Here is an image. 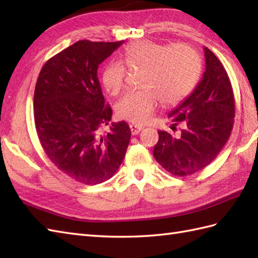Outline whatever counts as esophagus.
Instances as JSON below:
<instances>
[{
	"mask_svg": "<svg viewBox=\"0 0 258 258\" xmlns=\"http://www.w3.org/2000/svg\"><path fill=\"white\" fill-rule=\"evenodd\" d=\"M130 128H131V132H132L133 135L139 134L141 131L143 130V127H142L141 125H138V124H130Z\"/></svg>",
	"mask_w": 258,
	"mask_h": 258,
	"instance_id": "esophagus-1",
	"label": "esophagus"
}]
</instances>
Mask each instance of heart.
Instances as JSON below:
<instances>
[{
    "label": "heart",
    "instance_id": "b5f03b06",
    "mask_svg": "<svg viewBox=\"0 0 258 258\" xmlns=\"http://www.w3.org/2000/svg\"><path fill=\"white\" fill-rule=\"evenodd\" d=\"M120 62L128 70L143 69L139 79L143 87L126 93L115 106L119 118L136 124L149 122L160 101L168 106L184 101L202 72L199 53L185 44L139 41L125 47ZM125 75L122 64L108 63L101 72V83L109 94L116 95L123 89Z\"/></svg>",
    "mask_w": 258,
    "mask_h": 258
}]
</instances>
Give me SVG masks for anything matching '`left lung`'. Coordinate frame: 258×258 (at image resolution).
Instances as JSON below:
<instances>
[{"label": "left lung", "instance_id": "1", "mask_svg": "<svg viewBox=\"0 0 258 258\" xmlns=\"http://www.w3.org/2000/svg\"><path fill=\"white\" fill-rule=\"evenodd\" d=\"M206 70L194 92L169 113L178 136L158 131L153 155L176 176H187L206 167L220 154L232 133L235 101L231 81L220 59L204 47Z\"/></svg>", "mask_w": 258, "mask_h": 258}]
</instances>
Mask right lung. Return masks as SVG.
<instances>
[{"mask_svg": "<svg viewBox=\"0 0 258 258\" xmlns=\"http://www.w3.org/2000/svg\"><path fill=\"white\" fill-rule=\"evenodd\" d=\"M119 42L82 40L51 57L42 68L34 91V122L45 154L59 171L85 185L111 178L130 144L127 123H113L97 69Z\"/></svg>", "mask_w": 258, "mask_h": 258, "instance_id": "1", "label": "right lung"}]
</instances>
